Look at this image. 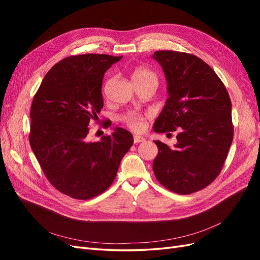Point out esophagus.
Returning a JSON list of instances; mask_svg holds the SVG:
<instances>
[{"label": "esophagus", "instance_id": "esophagus-1", "mask_svg": "<svg viewBox=\"0 0 260 260\" xmlns=\"http://www.w3.org/2000/svg\"><path fill=\"white\" fill-rule=\"evenodd\" d=\"M133 141H135L136 144H138V143H141V142H144L145 138L141 137V136H135V137H133Z\"/></svg>", "mask_w": 260, "mask_h": 260}]
</instances>
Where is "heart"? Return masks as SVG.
<instances>
[{"mask_svg":"<svg viewBox=\"0 0 260 260\" xmlns=\"http://www.w3.org/2000/svg\"><path fill=\"white\" fill-rule=\"evenodd\" d=\"M132 81H154L157 83V77L151 70L139 67L133 70ZM121 119L133 131H142L146 127L144 116L138 112H129L123 115Z\"/></svg>","mask_w":260,"mask_h":260,"instance_id":"obj_1","label":"heart"}]
</instances>
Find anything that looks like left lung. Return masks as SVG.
I'll return each mask as SVG.
<instances>
[{"mask_svg": "<svg viewBox=\"0 0 260 260\" xmlns=\"http://www.w3.org/2000/svg\"><path fill=\"white\" fill-rule=\"evenodd\" d=\"M153 58L162 67L169 95L154 131L179 129L174 148L155 141L154 175L168 190L191 194L222 169L233 140L231 100L214 69L195 55L157 51Z\"/></svg>", "mask_w": 260, "mask_h": 260, "instance_id": "8db88e82", "label": "left lung"}]
</instances>
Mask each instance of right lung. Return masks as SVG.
Returning <instances> with one entry per match:
<instances>
[{
  "mask_svg": "<svg viewBox=\"0 0 260 260\" xmlns=\"http://www.w3.org/2000/svg\"><path fill=\"white\" fill-rule=\"evenodd\" d=\"M122 56L75 55L61 59L45 75L30 111L29 141L45 177L60 193L90 200L111 186L131 133L116 128L99 142L86 139L89 123L104 106V74Z\"/></svg>",
  "mask_w": 260,
  "mask_h": 260,
  "instance_id": "1",
  "label": "right lung"
}]
</instances>
